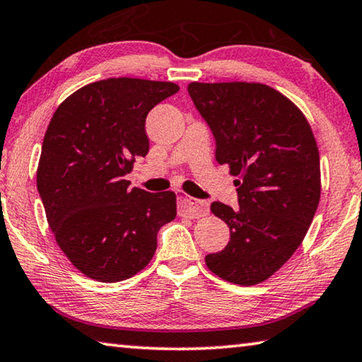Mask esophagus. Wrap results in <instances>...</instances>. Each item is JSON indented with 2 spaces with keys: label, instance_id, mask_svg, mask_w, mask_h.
Listing matches in <instances>:
<instances>
[{
  "label": "esophagus",
  "instance_id": "34e87169",
  "mask_svg": "<svg viewBox=\"0 0 362 362\" xmlns=\"http://www.w3.org/2000/svg\"><path fill=\"white\" fill-rule=\"evenodd\" d=\"M177 210H180V214H182V216L195 219L208 214V205L204 204V202L189 197V195H180L177 197Z\"/></svg>",
  "mask_w": 362,
  "mask_h": 362
}]
</instances>
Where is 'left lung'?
I'll list each match as a JSON object with an SVG mask.
<instances>
[{"label": "left lung", "mask_w": 362, "mask_h": 362, "mask_svg": "<svg viewBox=\"0 0 362 362\" xmlns=\"http://www.w3.org/2000/svg\"><path fill=\"white\" fill-rule=\"evenodd\" d=\"M187 92L216 139V160L238 177L237 208L211 204L230 240L205 257L206 267L242 286L265 281L299 248L320 204L313 132L293 101L265 84L191 82Z\"/></svg>", "instance_id": "8db88e82"}]
</instances>
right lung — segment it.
<instances>
[{"mask_svg":"<svg viewBox=\"0 0 362 362\" xmlns=\"http://www.w3.org/2000/svg\"><path fill=\"white\" fill-rule=\"evenodd\" d=\"M173 82L110 78L57 107L44 135L36 185L57 243L92 280L117 283L154 256L157 232L176 218L173 192L130 189L125 175L149 151L148 112Z\"/></svg>","mask_w":362,"mask_h":362,"instance_id":"1","label":"right lung"}]
</instances>
